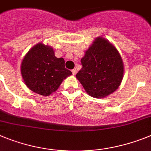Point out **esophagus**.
Masks as SVG:
<instances>
[{
	"mask_svg": "<svg viewBox=\"0 0 151 151\" xmlns=\"http://www.w3.org/2000/svg\"><path fill=\"white\" fill-rule=\"evenodd\" d=\"M72 73H73V74H74V75H75V74H77V70H76L75 68L72 70Z\"/></svg>",
	"mask_w": 151,
	"mask_h": 151,
	"instance_id": "34e87169",
	"label": "esophagus"
}]
</instances>
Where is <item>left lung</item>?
<instances>
[{"mask_svg":"<svg viewBox=\"0 0 151 151\" xmlns=\"http://www.w3.org/2000/svg\"><path fill=\"white\" fill-rule=\"evenodd\" d=\"M81 62L76 77L89 95L103 98L117 90L123 77L122 59L106 39H96Z\"/></svg>","mask_w":151,"mask_h":151,"instance_id":"1","label":"left lung"}]
</instances>
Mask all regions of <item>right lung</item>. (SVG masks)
Listing matches in <instances>:
<instances>
[{"mask_svg": "<svg viewBox=\"0 0 151 151\" xmlns=\"http://www.w3.org/2000/svg\"><path fill=\"white\" fill-rule=\"evenodd\" d=\"M21 74L28 88L40 95L48 96L72 72L65 68L63 58L55 56L53 48L39 43L23 58Z\"/></svg>", "mask_w": 151, "mask_h": 151, "instance_id": "add662e5", "label": "right lung"}]
</instances>
